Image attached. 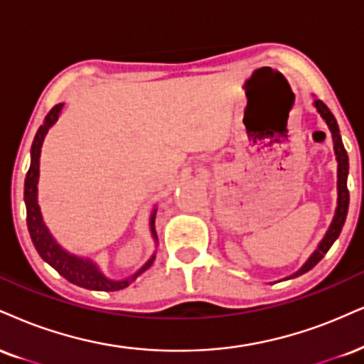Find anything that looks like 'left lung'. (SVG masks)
Segmentation results:
<instances>
[{"label":"left lung","instance_id":"1","mask_svg":"<svg viewBox=\"0 0 364 364\" xmlns=\"http://www.w3.org/2000/svg\"><path fill=\"white\" fill-rule=\"evenodd\" d=\"M315 107L317 110L321 112V115L323 120L327 122L329 125L331 132H332V140H334V152H336V159H337V210H336V215L334 220L327 230L326 237L322 239V242L318 244L317 251H315L310 259L301 266L300 271H296L291 278L300 277V274L307 273L317 264L318 261L326 256L327 251H329L332 244L336 242V239L339 237L341 230H343V225L346 222V215H348V208H349V190H348V173H349V159H348V152L343 146V140H341V134H339V127H337V122L334 115H332L327 105L321 102V100H315Z\"/></svg>","mask_w":364,"mask_h":364}]
</instances>
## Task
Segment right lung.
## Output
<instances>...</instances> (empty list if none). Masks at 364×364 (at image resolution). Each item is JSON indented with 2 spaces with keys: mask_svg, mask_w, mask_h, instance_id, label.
Masks as SVG:
<instances>
[{
  "mask_svg": "<svg viewBox=\"0 0 364 364\" xmlns=\"http://www.w3.org/2000/svg\"><path fill=\"white\" fill-rule=\"evenodd\" d=\"M60 110H63V103L52 107V110L47 113L46 120H43L41 129H38L37 134H35V139L32 144V163H30L27 178H25V191H23L25 205H27V225H28L30 237H32L33 246L37 249V252L41 254L42 259L49 262L52 268H54L60 277L68 279V282L77 284V287L81 288H87V290H98V291L124 290V288L129 287V284L132 283L140 273H144L147 268H151V264L154 262V256H152L151 259H149L146 264H144L142 268L134 274V277L122 279V282H112V279L105 278L91 261L73 256V254L65 252L60 246H57L55 240L52 239L49 230H47V227L43 225L41 208H38V203H37L38 159H41V147H42L43 137H46L47 130L55 124V120L59 118ZM151 227H152V234H154L156 237L154 213H152V218H151Z\"/></svg>",
  "mask_w": 364,
  "mask_h": 364,
  "instance_id": "1",
  "label": "right lung"
}]
</instances>
